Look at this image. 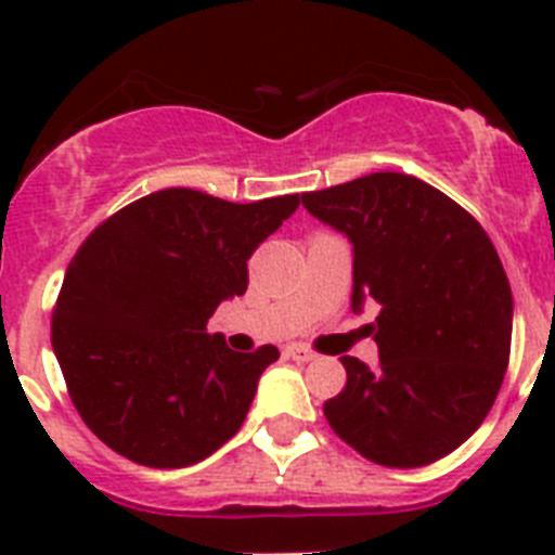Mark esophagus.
<instances>
[{
	"label": "esophagus",
	"mask_w": 555,
	"mask_h": 555,
	"mask_svg": "<svg viewBox=\"0 0 555 555\" xmlns=\"http://www.w3.org/2000/svg\"><path fill=\"white\" fill-rule=\"evenodd\" d=\"M283 352H286V358L297 361V364H308V361H313V358H317L311 350H306V347H300V345H288Z\"/></svg>",
	"instance_id": "1"
}]
</instances>
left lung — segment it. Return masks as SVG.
I'll use <instances>...</instances> for the list:
<instances>
[{
    "label": "left lung",
    "mask_w": 555,
    "mask_h": 555,
    "mask_svg": "<svg viewBox=\"0 0 555 555\" xmlns=\"http://www.w3.org/2000/svg\"><path fill=\"white\" fill-rule=\"evenodd\" d=\"M352 244V311L375 300L377 366L345 356L325 416L384 467H425L480 428L508 366L514 302L489 235L442 191L400 171L302 194Z\"/></svg>",
    "instance_id": "1"
}]
</instances>
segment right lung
<instances>
[{"label": "right lung", "instance_id": "right-lung-1", "mask_svg": "<svg viewBox=\"0 0 555 555\" xmlns=\"http://www.w3.org/2000/svg\"><path fill=\"white\" fill-rule=\"evenodd\" d=\"M300 194L238 205L166 189L113 214L63 278L52 350L86 425L144 467L208 459L242 428L281 352H233L208 320L247 292V261Z\"/></svg>", "mask_w": 555, "mask_h": 555}]
</instances>
